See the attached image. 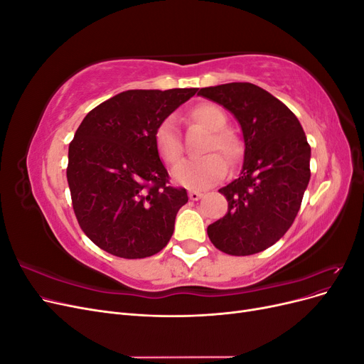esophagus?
<instances>
[{
  "label": "esophagus",
  "instance_id": "esophagus-1",
  "mask_svg": "<svg viewBox=\"0 0 364 364\" xmlns=\"http://www.w3.org/2000/svg\"><path fill=\"white\" fill-rule=\"evenodd\" d=\"M188 197H190V199H191V200H194V202H196V200H199V199H202V197H203V194H202L200 191H190V193H188Z\"/></svg>",
  "mask_w": 364,
  "mask_h": 364
}]
</instances>
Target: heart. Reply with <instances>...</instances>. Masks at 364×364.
Wrapping results in <instances>:
<instances>
[{
    "label": "heart",
    "instance_id": "b5f03b06",
    "mask_svg": "<svg viewBox=\"0 0 364 364\" xmlns=\"http://www.w3.org/2000/svg\"><path fill=\"white\" fill-rule=\"evenodd\" d=\"M186 117L193 123L209 130V138L203 146V153H209V155L179 164L173 170V179L186 188L203 190L225 178L228 164L224 160L226 159L230 165H234L241 156V144L234 134L226 130L228 117L218 106L213 103L196 105ZM153 144L164 164L174 165L181 159L182 146L173 117L164 118L156 126L153 134ZM211 151H220L225 159L223 160L216 154H211Z\"/></svg>",
    "mask_w": 364,
    "mask_h": 364
}]
</instances>
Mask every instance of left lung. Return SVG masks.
<instances>
[{
    "label": "left lung",
    "instance_id": "1",
    "mask_svg": "<svg viewBox=\"0 0 364 364\" xmlns=\"http://www.w3.org/2000/svg\"><path fill=\"white\" fill-rule=\"evenodd\" d=\"M197 95L234 114L245 138L240 178L218 190L228 213L208 226V237L228 255L266 250L293 225L310 182L311 147L304 129L287 106L257 85L209 86Z\"/></svg>",
    "mask_w": 364,
    "mask_h": 364
}]
</instances>
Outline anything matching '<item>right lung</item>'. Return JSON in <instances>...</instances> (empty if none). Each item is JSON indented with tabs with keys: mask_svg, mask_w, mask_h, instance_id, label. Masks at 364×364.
I'll use <instances>...</instances> for the list:
<instances>
[{
	"mask_svg": "<svg viewBox=\"0 0 364 364\" xmlns=\"http://www.w3.org/2000/svg\"><path fill=\"white\" fill-rule=\"evenodd\" d=\"M196 92L124 91L94 107L77 129L67 168L73 209L87 238L107 253L146 258L170 241L188 196L168 185L153 134Z\"/></svg>",
	"mask_w": 364,
	"mask_h": 364,
	"instance_id": "obj_1",
	"label": "right lung"
}]
</instances>
